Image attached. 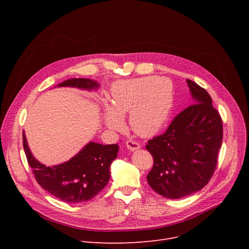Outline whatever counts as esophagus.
Wrapping results in <instances>:
<instances>
[{"label":"esophagus","instance_id":"obj_1","mask_svg":"<svg viewBox=\"0 0 249 249\" xmlns=\"http://www.w3.org/2000/svg\"><path fill=\"white\" fill-rule=\"evenodd\" d=\"M126 146L129 150H131V151H135V150L140 148L139 143L137 141H134V140H127L126 141Z\"/></svg>","mask_w":249,"mask_h":249}]
</instances>
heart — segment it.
Wrapping results in <instances>:
<instances>
[{"instance_id":"heart-1","label":"heart","mask_w":249,"mask_h":249,"mask_svg":"<svg viewBox=\"0 0 249 249\" xmlns=\"http://www.w3.org/2000/svg\"><path fill=\"white\" fill-rule=\"evenodd\" d=\"M172 86L158 76L122 82L116 86L111 108L105 111V123L115 131L124 128L123 117L130 113V124L141 136H152L166 124L173 110Z\"/></svg>"}]
</instances>
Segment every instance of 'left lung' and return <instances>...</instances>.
I'll return each instance as SVG.
<instances>
[{
    "instance_id": "left-lung-1",
    "label": "left lung",
    "mask_w": 249,
    "mask_h": 249,
    "mask_svg": "<svg viewBox=\"0 0 249 249\" xmlns=\"http://www.w3.org/2000/svg\"><path fill=\"white\" fill-rule=\"evenodd\" d=\"M193 103L178 114L166 131L148 140L153 166L146 178L164 198L179 199L203 189L217 165L223 124L208 91L187 80Z\"/></svg>"
}]
</instances>
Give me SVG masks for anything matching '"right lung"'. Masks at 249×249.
Here are the masks:
<instances>
[{
    "label": "right lung",
    "instance_id": "right-lung-1",
    "mask_svg": "<svg viewBox=\"0 0 249 249\" xmlns=\"http://www.w3.org/2000/svg\"><path fill=\"white\" fill-rule=\"evenodd\" d=\"M58 87L97 89L99 84L89 78H71ZM23 147L37 182L61 201L82 203L93 199L110 179V165L117 158L119 146L89 142L69 161L46 166L32 155L23 132Z\"/></svg>",
    "mask_w": 249,
    "mask_h": 249
}]
</instances>
